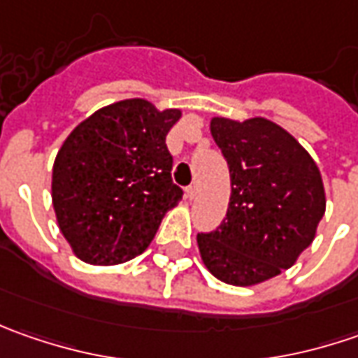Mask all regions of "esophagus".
<instances>
[{"label": "esophagus", "mask_w": 358, "mask_h": 358, "mask_svg": "<svg viewBox=\"0 0 358 358\" xmlns=\"http://www.w3.org/2000/svg\"><path fill=\"white\" fill-rule=\"evenodd\" d=\"M185 197L189 201H193L195 197H197V185H189L185 189Z\"/></svg>", "instance_id": "34e87169"}]
</instances>
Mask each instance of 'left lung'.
I'll return each instance as SVG.
<instances>
[{
	"label": "left lung",
	"instance_id": "8db88e82",
	"mask_svg": "<svg viewBox=\"0 0 358 358\" xmlns=\"http://www.w3.org/2000/svg\"><path fill=\"white\" fill-rule=\"evenodd\" d=\"M229 165L227 217L197 235L205 267L235 287L265 282L293 267L309 247L327 207L321 171L309 151L265 117L211 119Z\"/></svg>",
	"mask_w": 358,
	"mask_h": 358
}]
</instances>
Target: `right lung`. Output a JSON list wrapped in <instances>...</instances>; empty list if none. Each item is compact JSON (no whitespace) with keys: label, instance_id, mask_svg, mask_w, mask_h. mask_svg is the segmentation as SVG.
I'll return each instance as SVG.
<instances>
[{"label":"right lung","instance_id":"right-lung-1","mask_svg":"<svg viewBox=\"0 0 358 358\" xmlns=\"http://www.w3.org/2000/svg\"><path fill=\"white\" fill-rule=\"evenodd\" d=\"M181 115L135 97L97 109L67 135L53 163L51 201L81 261L119 265L141 255L181 201L165 145Z\"/></svg>","mask_w":358,"mask_h":358}]
</instances>
